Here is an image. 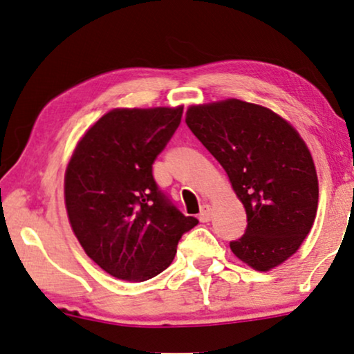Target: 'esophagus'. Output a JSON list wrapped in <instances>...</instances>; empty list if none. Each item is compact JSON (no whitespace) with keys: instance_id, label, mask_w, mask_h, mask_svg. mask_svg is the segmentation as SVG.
Here are the masks:
<instances>
[{"instance_id":"1","label":"esophagus","mask_w":354,"mask_h":354,"mask_svg":"<svg viewBox=\"0 0 354 354\" xmlns=\"http://www.w3.org/2000/svg\"><path fill=\"white\" fill-rule=\"evenodd\" d=\"M212 216V207L209 204H204L201 207V214H199V220L201 221H209Z\"/></svg>"}]
</instances>
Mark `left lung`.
I'll list each match as a JSON object with an SVG mask.
<instances>
[{"instance_id":"1","label":"left lung","mask_w":354,"mask_h":354,"mask_svg":"<svg viewBox=\"0 0 354 354\" xmlns=\"http://www.w3.org/2000/svg\"><path fill=\"white\" fill-rule=\"evenodd\" d=\"M186 122L246 209V232L230 243L234 256L261 272L286 261L317 212V174L304 140L277 113L236 98L191 106Z\"/></svg>"}]
</instances>
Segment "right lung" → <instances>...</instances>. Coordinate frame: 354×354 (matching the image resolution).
Wrapping results in <instances>:
<instances>
[{
  "label": "right lung",
  "mask_w": 354,
  "mask_h": 354,
  "mask_svg": "<svg viewBox=\"0 0 354 354\" xmlns=\"http://www.w3.org/2000/svg\"><path fill=\"white\" fill-rule=\"evenodd\" d=\"M183 108L113 110L75 147L64 178L73 232L87 256L116 279L145 281L173 262L183 234L199 223L160 189L155 158Z\"/></svg>",
  "instance_id": "right-lung-1"
}]
</instances>
